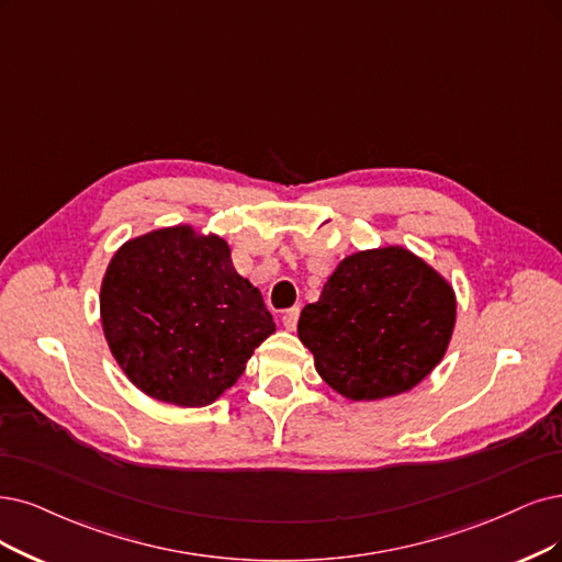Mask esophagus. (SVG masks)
<instances>
[{"instance_id":"esophagus-1","label":"esophagus","mask_w":562,"mask_h":562,"mask_svg":"<svg viewBox=\"0 0 562 562\" xmlns=\"http://www.w3.org/2000/svg\"><path fill=\"white\" fill-rule=\"evenodd\" d=\"M299 315H301V310H299V307L286 310V313L282 315V324H284V328H286V330H294V328H296V324H299Z\"/></svg>"}]
</instances>
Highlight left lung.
I'll list each match as a JSON object with an SVG mask.
<instances>
[{"label":"left lung","mask_w":562,"mask_h":562,"mask_svg":"<svg viewBox=\"0 0 562 562\" xmlns=\"http://www.w3.org/2000/svg\"><path fill=\"white\" fill-rule=\"evenodd\" d=\"M451 282L403 245L345 257L301 310L299 338L319 378L349 401H384L422 384L453 336Z\"/></svg>","instance_id":"obj_1"}]
</instances>
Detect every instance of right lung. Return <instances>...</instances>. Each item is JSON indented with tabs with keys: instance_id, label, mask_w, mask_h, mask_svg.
Returning <instances> with one entry per match:
<instances>
[{
	"instance_id": "1",
	"label": "right lung",
	"mask_w": 562,
	"mask_h": 562,
	"mask_svg": "<svg viewBox=\"0 0 562 562\" xmlns=\"http://www.w3.org/2000/svg\"><path fill=\"white\" fill-rule=\"evenodd\" d=\"M103 338L130 382L159 403L205 407L276 334L232 247L190 224L122 243L101 280Z\"/></svg>"
}]
</instances>
